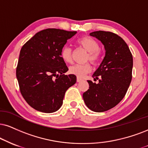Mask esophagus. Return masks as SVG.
Listing matches in <instances>:
<instances>
[{"label":"esophagus","mask_w":148,"mask_h":148,"mask_svg":"<svg viewBox=\"0 0 148 148\" xmlns=\"http://www.w3.org/2000/svg\"><path fill=\"white\" fill-rule=\"evenodd\" d=\"M82 78H80V77H77V82H82Z\"/></svg>","instance_id":"34e87169"}]
</instances>
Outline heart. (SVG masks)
Masks as SVG:
<instances>
[{
  "instance_id": "heart-1",
  "label": "heart",
  "mask_w": 148,
  "mask_h": 148,
  "mask_svg": "<svg viewBox=\"0 0 148 148\" xmlns=\"http://www.w3.org/2000/svg\"><path fill=\"white\" fill-rule=\"evenodd\" d=\"M77 44L88 52L86 57L93 64H97L101 58V51L99 44L93 38L88 36L81 37L77 40ZM61 58L66 63L72 62V49L69 47H64L61 51ZM91 71V66L89 63L84 64H75L69 67V73L78 77H83L86 74Z\"/></svg>"
}]
</instances>
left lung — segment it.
<instances>
[{
    "label": "left lung",
    "mask_w": 148,
    "mask_h": 148,
    "mask_svg": "<svg viewBox=\"0 0 148 148\" xmlns=\"http://www.w3.org/2000/svg\"><path fill=\"white\" fill-rule=\"evenodd\" d=\"M90 35L104 45L106 55L92 75L99 83L88 80L89 89L83 99L89 109L101 112L114 108L124 97L132 80L133 58L127 44L116 34L97 31Z\"/></svg>",
    "instance_id": "obj_1"
}]
</instances>
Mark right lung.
Wrapping results in <instances>:
<instances>
[{
  "label": "right lung",
  "instance_id": "obj_1",
  "mask_svg": "<svg viewBox=\"0 0 148 148\" xmlns=\"http://www.w3.org/2000/svg\"><path fill=\"white\" fill-rule=\"evenodd\" d=\"M77 32L46 29L38 32L21 48L16 67L21 92L27 103L45 113L59 110L66 91L76 82L61 58V51Z\"/></svg>",
  "mask_w": 148,
  "mask_h": 148
}]
</instances>
